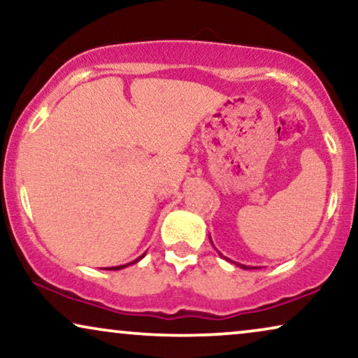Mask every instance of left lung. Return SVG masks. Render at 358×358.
<instances>
[{"instance_id":"left-lung-1","label":"left lung","mask_w":358,"mask_h":358,"mask_svg":"<svg viewBox=\"0 0 358 358\" xmlns=\"http://www.w3.org/2000/svg\"><path fill=\"white\" fill-rule=\"evenodd\" d=\"M224 259H227V257H224ZM238 266H239V267H243V268H254V267H246V266H243V264H238Z\"/></svg>"}]
</instances>
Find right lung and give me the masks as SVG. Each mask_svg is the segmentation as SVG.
Wrapping results in <instances>:
<instances>
[{
	"label": "right lung",
	"instance_id": "add662e5",
	"mask_svg": "<svg viewBox=\"0 0 358 358\" xmlns=\"http://www.w3.org/2000/svg\"><path fill=\"white\" fill-rule=\"evenodd\" d=\"M146 254V252H145ZM145 254H143V256H140L138 259H135V261L134 262H129V264H125V266H117V267H107V271H120V268H125L127 266H130V264H135V262H138L140 261V259H143L145 257Z\"/></svg>",
	"mask_w": 358,
	"mask_h": 358
}]
</instances>
